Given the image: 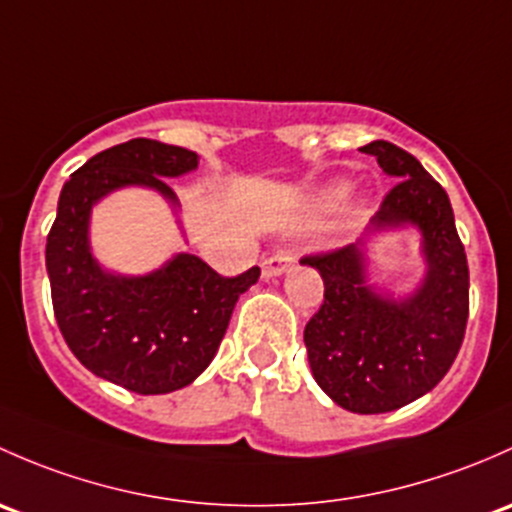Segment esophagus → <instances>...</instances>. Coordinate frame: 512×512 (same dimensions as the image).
I'll return each mask as SVG.
<instances>
[{"label":"esophagus","instance_id":"obj_1","mask_svg":"<svg viewBox=\"0 0 512 512\" xmlns=\"http://www.w3.org/2000/svg\"><path fill=\"white\" fill-rule=\"evenodd\" d=\"M293 266V256L291 254H276V256H268L261 261V271H263V278H276V276H283V273L288 271V268Z\"/></svg>","mask_w":512,"mask_h":512}]
</instances>
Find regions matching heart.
<instances>
[{
	"label": "heart",
	"mask_w": 512,
	"mask_h": 512,
	"mask_svg": "<svg viewBox=\"0 0 512 512\" xmlns=\"http://www.w3.org/2000/svg\"><path fill=\"white\" fill-rule=\"evenodd\" d=\"M347 192H350V182H335V184H330V187L325 189V194H323V202L328 204V207H333V204L340 202V199L345 197Z\"/></svg>",
	"instance_id": "heart-1"
}]
</instances>
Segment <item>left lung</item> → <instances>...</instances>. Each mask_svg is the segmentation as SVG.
Returning <instances> with one entry per match:
<instances>
[{"label":"left lung","instance_id":"1","mask_svg":"<svg viewBox=\"0 0 512 512\" xmlns=\"http://www.w3.org/2000/svg\"><path fill=\"white\" fill-rule=\"evenodd\" d=\"M362 152L399 179L357 244L300 263L318 268L325 300L305 325L315 382L355 414H384L424 397L449 372L468 320V263L449 194L414 155L374 140ZM416 228L425 276L396 296L369 283V241L384 230Z\"/></svg>","mask_w":512,"mask_h":512}]
</instances>
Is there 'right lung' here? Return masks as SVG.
Instances as JSON below:
<instances>
[{
  "instance_id": "1",
  "label": "right lung",
  "mask_w": 512,
  "mask_h": 512,
  "mask_svg": "<svg viewBox=\"0 0 512 512\" xmlns=\"http://www.w3.org/2000/svg\"><path fill=\"white\" fill-rule=\"evenodd\" d=\"M199 155L135 138L108 147L63 184L46 239L56 323L86 370L138 394L187 387L209 367L241 293L261 276L254 266L224 278L199 256L175 254L142 276L108 271L93 256L91 214L125 187L152 189L177 214L167 179L197 170Z\"/></svg>"
}]
</instances>
